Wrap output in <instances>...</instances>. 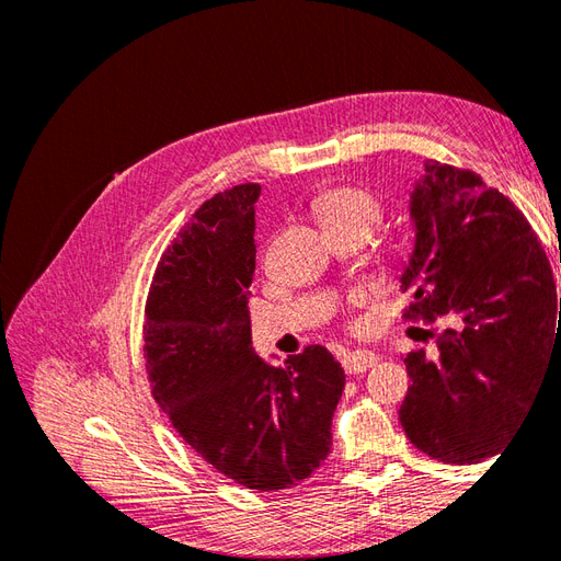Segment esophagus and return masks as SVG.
Wrapping results in <instances>:
<instances>
[{"mask_svg":"<svg viewBox=\"0 0 561 561\" xmlns=\"http://www.w3.org/2000/svg\"><path fill=\"white\" fill-rule=\"evenodd\" d=\"M377 353L371 351H348L344 353L342 358V365L346 369V375H363V371H367L369 367L377 365Z\"/></svg>","mask_w":561,"mask_h":561,"instance_id":"1","label":"esophagus"}]
</instances>
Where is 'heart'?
<instances>
[{"label": "heart", "instance_id": "heart-1", "mask_svg": "<svg viewBox=\"0 0 561 561\" xmlns=\"http://www.w3.org/2000/svg\"><path fill=\"white\" fill-rule=\"evenodd\" d=\"M316 210L328 231L360 229L371 233L383 219L381 198L363 186H339V190L322 194Z\"/></svg>", "mask_w": 561, "mask_h": 561}]
</instances>
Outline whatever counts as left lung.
<instances>
[{
	"instance_id": "obj_1",
	"label": "left lung",
	"mask_w": 561,
	"mask_h": 561,
	"mask_svg": "<svg viewBox=\"0 0 561 561\" xmlns=\"http://www.w3.org/2000/svg\"><path fill=\"white\" fill-rule=\"evenodd\" d=\"M410 215L407 318L451 328L435 334L437 358L407 353L400 423L431 458L480 463L529 410L561 339L552 268L522 210L472 171L426 161Z\"/></svg>"
}]
</instances>
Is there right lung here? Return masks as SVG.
<instances>
[{"instance_id": "obj_1", "label": "right lung", "mask_w": 561, "mask_h": 561, "mask_svg": "<svg viewBox=\"0 0 561 561\" xmlns=\"http://www.w3.org/2000/svg\"><path fill=\"white\" fill-rule=\"evenodd\" d=\"M260 192L248 182L215 194L165 248L147 297L145 360L151 396L203 461L241 486L278 491L328 458L346 377L325 346L283 367L252 348Z\"/></svg>"}]
</instances>
